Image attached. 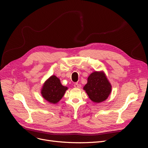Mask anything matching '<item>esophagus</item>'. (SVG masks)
Masks as SVG:
<instances>
[{"label": "esophagus", "instance_id": "esophagus-1", "mask_svg": "<svg viewBox=\"0 0 148 148\" xmlns=\"http://www.w3.org/2000/svg\"><path fill=\"white\" fill-rule=\"evenodd\" d=\"M74 87L75 88H81V84H79L78 83H75L74 84Z\"/></svg>", "mask_w": 148, "mask_h": 148}]
</instances>
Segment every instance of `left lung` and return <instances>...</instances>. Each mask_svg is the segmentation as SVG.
<instances>
[{
	"label": "left lung",
	"instance_id": "8db88e82",
	"mask_svg": "<svg viewBox=\"0 0 148 148\" xmlns=\"http://www.w3.org/2000/svg\"><path fill=\"white\" fill-rule=\"evenodd\" d=\"M83 89L92 102L99 103L109 97L112 86L104 72L94 71L89 76L88 82Z\"/></svg>",
	"mask_w": 148,
	"mask_h": 148
}]
</instances>
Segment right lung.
I'll list each match as a JSON object with an SVG mask.
<instances>
[{"instance_id": "1", "label": "right lung", "mask_w": 148, "mask_h": 148, "mask_svg": "<svg viewBox=\"0 0 148 148\" xmlns=\"http://www.w3.org/2000/svg\"><path fill=\"white\" fill-rule=\"evenodd\" d=\"M68 88L62 85L60 79L52 75L44 83L41 89V95L44 99L52 104L59 102Z\"/></svg>"}]
</instances>
